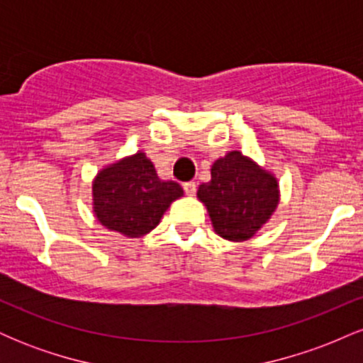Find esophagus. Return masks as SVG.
I'll return each mask as SVG.
<instances>
[{
  "label": "esophagus",
  "instance_id": "34e87169",
  "mask_svg": "<svg viewBox=\"0 0 363 363\" xmlns=\"http://www.w3.org/2000/svg\"><path fill=\"white\" fill-rule=\"evenodd\" d=\"M182 187H184V193L187 196H194L196 194V182H193V181L184 182V184H182Z\"/></svg>",
  "mask_w": 363,
  "mask_h": 363
}]
</instances>
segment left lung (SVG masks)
<instances>
[{
  "mask_svg": "<svg viewBox=\"0 0 363 363\" xmlns=\"http://www.w3.org/2000/svg\"><path fill=\"white\" fill-rule=\"evenodd\" d=\"M213 230L225 240L244 242L261 230L280 203V186L269 170L240 152L211 165V181L198 187Z\"/></svg>",
  "mask_w": 363,
  "mask_h": 363,
  "instance_id": "8db88e82",
  "label": "left lung"
}]
</instances>
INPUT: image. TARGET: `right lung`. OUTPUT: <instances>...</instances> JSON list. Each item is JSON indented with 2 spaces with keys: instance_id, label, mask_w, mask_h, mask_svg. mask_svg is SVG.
<instances>
[{
  "instance_id": "1",
  "label": "right lung",
  "mask_w": 363,
  "mask_h": 363,
  "mask_svg": "<svg viewBox=\"0 0 363 363\" xmlns=\"http://www.w3.org/2000/svg\"><path fill=\"white\" fill-rule=\"evenodd\" d=\"M184 194L174 181H162L143 152L107 165L91 182L94 213L104 227L124 237L147 235L172 201Z\"/></svg>"
}]
</instances>
